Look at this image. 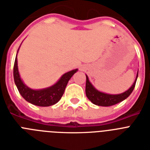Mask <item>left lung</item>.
<instances>
[{
    "instance_id": "left-lung-1",
    "label": "left lung",
    "mask_w": 150,
    "mask_h": 150,
    "mask_svg": "<svg viewBox=\"0 0 150 150\" xmlns=\"http://www.w3.org/2000/svg\"><path fill=\"white\" fill-rule=\"evenodd\" d=\"M137 77H138V74H137V76H136V79L133 85L126 92L119 95H109L97 91L92 86V84L90 83V81H88V78L86 75V96L93 104L100 105V106H111V105H113L117 104V103H120L122 101L125 100L132 93L133 89H134L135 86H136Z\"/></svg>"
}]
</instances>
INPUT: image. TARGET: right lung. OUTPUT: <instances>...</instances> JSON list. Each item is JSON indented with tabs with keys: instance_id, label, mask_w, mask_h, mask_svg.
<instances>
[{
	"instance_id": "right-lung-1",
	"label": "right lung",
	"mask_w": 150,
	"mask_h": 150,
	"mask_svg": "<svg viewBox=\"0 0 150 150\" xmlns=\"http://www.w3.org/2000/svg\"><path fill=\"white\" fill-rule=\"evenodd\" d=\"M77 71L78 69H75L64 74L59 81L52 87L45 89L33 90L27 87L21 81L18 72V59L16 57L14 64V79L20 94L27 102L38 106H50L60 100L69 79Z\"/></svg>"
}]
</instances>
